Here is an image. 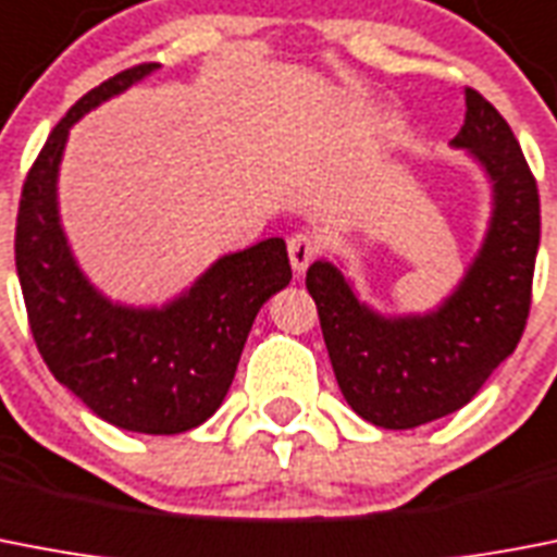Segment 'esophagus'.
<instances>
[{"label": "esophagus", "mask_w": 557, "mask_h": 557, "mask_svg": "<svg viewBox=\"0 0 557 557\" xmlns=\"http://www.w3.org/2000/svg\"><path fill=\"white\" fill-rule=\"evenodd\" d=\"M317 251H320V246H317L314 235L297 232V235L288 237V257H292L294 271H306L311 265V260L317 257Z\"/></svg>", "instance_id": "34e87169"}]
</instances>
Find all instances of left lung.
I'll list each match as a JSON object with an SVG mask.
<instances>
[{
  "instance_id": "left-lung-1",
  "label": "left lung",
  "mask_w": 557,
  "mask_h": 557,
  "mask_svg": "<svg viewBox=\"0 0 557 557\" xmlns=\"http://www.w3.org/2000/svg\"><path fill=\"white\" fill-rule=\"evenodd\" d=\"M467 149L493 184V218L459 288L422 317H380L343 271L317 260L306 274L345 401L366 422L408 430L465 408L527 329L541 240L539 186L502 112L465 90Z\"/></svg>"
}]
</instances>
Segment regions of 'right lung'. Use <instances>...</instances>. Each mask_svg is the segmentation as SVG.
<instances>
[{"label":"right lung","instance_id":"1","mask_svg":"<svg viewBox=\"0 0 557 557\" xmlns=\"http://www.w3.org/2000/svg\"><path fill=\"white\" fill-rule=\"evenodd\" d=\"M158 64H135L70 107L33 161L16 218V271L41 359L96 416L115 428L172 436L221 408L257 311L288 286L283 237L221 257L163 308L115 306L70 255L55 207V177L70 127Z\"/></svg>","mask_w":557,"mask_h":557}]
</instances>
